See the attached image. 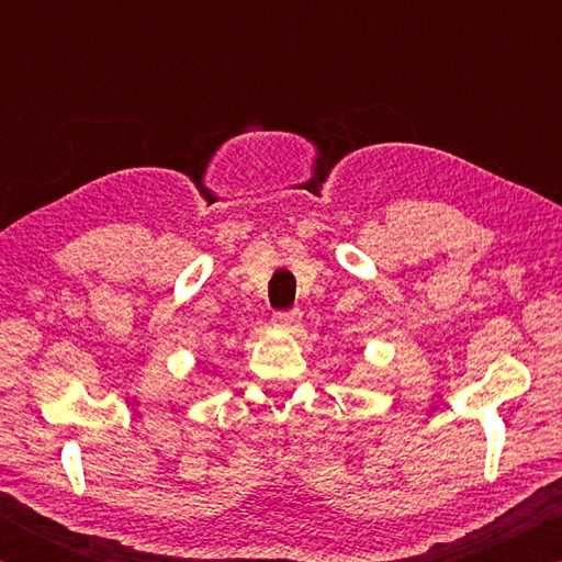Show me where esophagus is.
<instances>
[{
  "instance_id": "obj_1",
  "label": "esophagus",
  "mask_w": 562,
  "mask_h": 562,
  "mask_svg": "<svg viewBox=\"0 0 562 562\" xmlns=\"http://www.w3.org/2000/svg\"><path fill=\"white\" fill-rule=\"evenodd\" d=\"M274 327L280 329H294L300 325V312L297 310H288V312H278V315L272 317Z\"/></svg>"
}]
</instances>
